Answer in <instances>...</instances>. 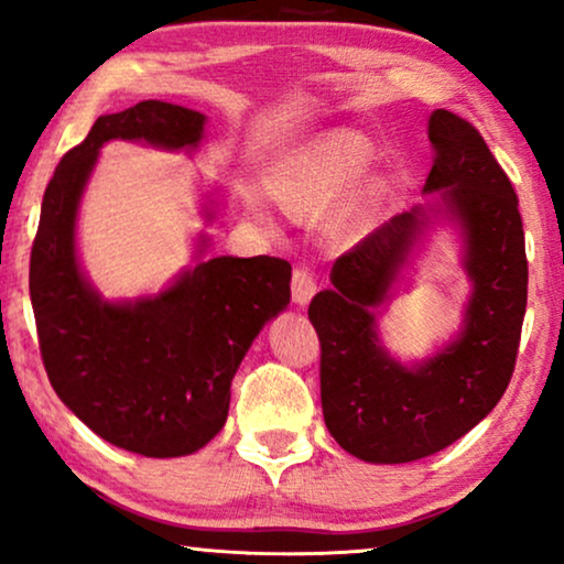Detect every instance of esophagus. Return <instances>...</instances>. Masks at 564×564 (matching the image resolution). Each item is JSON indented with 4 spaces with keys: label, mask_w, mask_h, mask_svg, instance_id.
Listing matches in <instances>:
<instances>
[{
    "label": "esophagus",
    "mask_w": 564,
    "mask_h": 564,
    "mask_svg": "<svg viewBox=\"0 0 564 564\" xmlns=\"http://www.w3.org/2000/svg\"><path fill=\"white\" fill-rule=\"evenodd\" d=\"M314 295H316V276H314V271H311L308 267L295 269V274H293V301L297 305H305Z\"/></svg>",
    "instance_id": "esophagus-1"
}]
</instances>
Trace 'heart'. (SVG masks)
Returning a JSON list of instances; mask_svg holds the SVG:
<instances>
[{
	"label": "heart",
	"mask_w": 564,
	"mask_h": 564,
	"mask_svg": "<svg viewBox=\"0 0 564 564\" xmlns=\"http://www.w3.org/2000/svg\"><path fill=\"white\" fill-rule=\"evenodd\" d=\"M368 159L371 149L364 135L350 130L324 135L274 180V198L293 217L314 219L364 175ZM356 217L358 208L345 206L335 219V227L339 232H350Z\"/></svg>",
	"instance_id": "b5f03b06"
}]
</instances>
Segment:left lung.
Here are the masks:
<instances>
[{
	"label": "left lung",
	"mask_w": 564,
	"mask_h": 564,
	"mask_svg": "<svg viewBox=\"0 0 564 564\" xmlns=\"http://www.w3.org/2000/svg\"><path fill=\"white\" fill-rule=\"evenodd\" d=\"M434 164L415 206L373 229L332 267V290L308 305L322 343L324 423L366 463H413L468 434L495 410L516 371L528 297L523 219L510 177L463 117H429ZM457 220L475 282L462 335L415 367L380 347L376 308L397 283L430 212Z\"/></svg>",
	"instance_id": "1"
}]
</instances>
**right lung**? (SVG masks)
<instances>
[{"label":"right lung","instance_id":"obj_1","mask_svg":"<svg viewBox=\"0 0 564 564\" xmlns=\"http://www.w3.org/2000/svg\"><path fill=\"white\" fill-rule=\"evenodd\" d=\"M204 124L200 112L154 99L99 117L48 180L31 250V303L54 392L104 442L143 457L191 455L219 434L240 360L290 303L293 267L274 256L198 259L159 295L122 303L104 301L83 276L75 219L101 145L122 138L193 151Z\"/></svg>","mask_w":564,"mask_h":564}]
</instances>
